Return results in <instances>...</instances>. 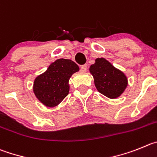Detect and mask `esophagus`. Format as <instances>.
Listing matches in <instances>:
<instances>
[{
    "label": "esophagus",
    "instance_id": "esophagus-1",
    "mask_svg": "<svg viewBox=\"0 0 157 157\" xmlns=\"http://www.w3.org/2000/svg\"><path fill=\"white\" fill-rule=\"evenodd\" d=\"M86 71H87V66H86V65L82 66L81 67H80V72H81V73H85Z\"/></svg>",
    "mask_w": 157,
    "mask_h": 157
}]
</instances>
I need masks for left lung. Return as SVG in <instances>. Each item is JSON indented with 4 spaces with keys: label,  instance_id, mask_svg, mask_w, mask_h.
<instances>
[{
    "label": "left lung",
    "instance_id": "1",
    "mask_svg": "<svg viewBox=\"0 0 157 157\" xmlns=\"http://www.w3.org/2000/svg\"><path fill=\"white\" fill-rule=\"evenodd\" d=\"M89 70L98 92L108 98H118L128 87L126 75L104 58L96 59Z\"/></svg>",
    "mask_w": 157,
    "mask_h": 157
}]
</instances>
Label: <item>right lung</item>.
Instances as JSON below:
<instances>
[{"label": "right lung", "instance_id": "1", "mask_svg": "<svg viewBox=\"0 0 157 157\" xmlns=\"http://www.w3.org/2000/svg\"><path fill=\"white\" fill-rule=\"evenodd\" d=\"M79 70V66L70 59L56 60L44 73L35 78L33 90L36 98L47 107L59 105L68 95L70 78Z\"/></svg>", "mask_w": 157, "mask_h": 157}]
</instances>
